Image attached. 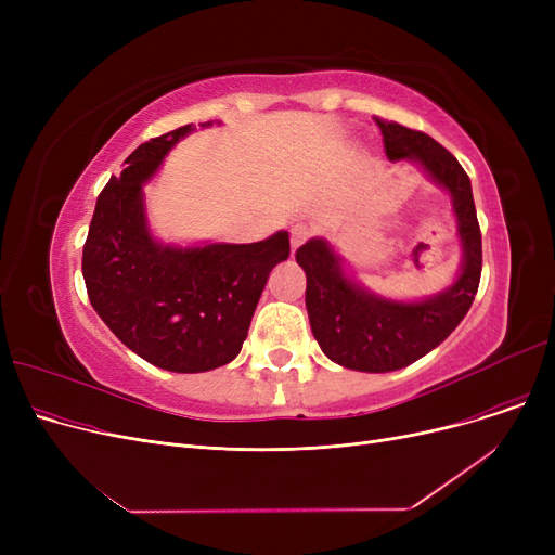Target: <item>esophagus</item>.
<instances>
[{
  "label": "esophagus",
  "mask_w": 555,
  "mask_h": 555,
  "mask_svg": "<svg viewBox=\"0 0 555 555\" xmlns=\"http://www.w3.org/2000/svg\"><path fill=\"white\" fill-rule=\"evenodd\" d=\"M308 238H310V227H306V224H295V227H293V233H289V243H293V251H297Z\"/></svg>",
  "instance_id": "obj_1"
}]
</instances>
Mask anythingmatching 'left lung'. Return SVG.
Segmentation results:
<instances>
[{"mask_svg":"<svg viewBox=\"0 0 555 555\" xmlns=\"http://www.w3.org/2000/svg\"><path fill=\"white\" fill-rule=\"evenodd\" d=\"M391 162L421 166L452 202L461 262L454 281L423 299H391L364 287L326 238L297 249L304 268L306 308L314 339L344 369L387 373L410 366L439 346L468 314L481 279V231L470 178L452 153L431 137L393 121L375 119Z\"/></svg>","mask_w":555,"mask_h":555,"instance_id":"8db88e82","label":"left lung"}]
</instances>
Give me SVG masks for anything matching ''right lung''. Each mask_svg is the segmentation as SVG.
Returning a JSON list of instances; mask_svg holds the SVG:
<instances>
[{"label":"right lung","mask_w":555,"mask_h":555,"mask_svg":"<svg viewBox=\"0 0 555 555\" xmlns=\"http://www.w3.org/2000/svg\"><path fill=\"white\" fill-rule=\"evenodd\" d=\"M191 132L193 124L139 145L101 191L82 247L87 295L105 326L132 353L172 373L211 371L236 358L270 272L289 256L283 229L249 245H172L153 236L143 184Z\"/></svg>","instance_id":"obj_1"}]
</instances>
